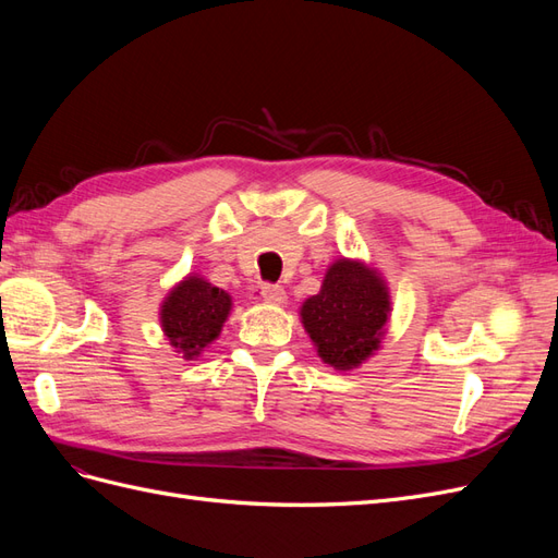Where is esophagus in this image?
I'll use <instances>...</instances> for the list:
<instances>
[{
    "mask_svg": "<svg viewBox=\"0 0 558 558\" xmlns=\"http://www.w3.org/2000/svg\"><path fill=\"white\" fill-rule=\"evenodd\" d=\"M260 295H263L265 302H269V305H283V302H286V291L277 283H263Z\"/></svg>",
    "mask_w": 558,
    "mask_h": 558,
    "instance_id": "obj_1",
    "label": "esophagus"
}]
</instances>
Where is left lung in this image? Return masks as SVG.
Masks as SVG:
<instances>
[{
    "instance_id": "1",
    "label": "left lung",
    "mask_w": 558,
    "mask_h": 558,
    "mask_svg": "<svg viewBox=\"0 0 558 558\" xmlns=\"http://www.w3.org/2000/svg\"><path fill=\"white\" fill-rule=\"evenodd\" d=\"M391 314L384 279L359 260L342 258L328 267L318 295L300 310L302 326L320 361L335 369L359 367L379 349Z\"/></svg>"
}]
</instances>
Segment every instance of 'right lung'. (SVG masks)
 <instances>
[{
    "instance_id": "1",
    "label": "right lung",
    "mask_w": 558,
    "mask_h": 558,
    "mask_svg": "<svg viewBox=\"0 0 558 558\" xmlns=\"http://www.w3.org/2000/svg\"><path fill=\"white\" fill-rule=\"evenodd\" d=\"M230 307L232 300L223 289L202 277H185L162 302V332L183 359L191 361L221 335Z\"/></svg>"
}]
</instances>
